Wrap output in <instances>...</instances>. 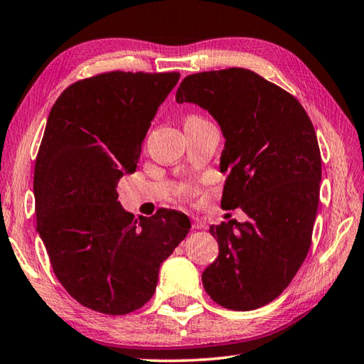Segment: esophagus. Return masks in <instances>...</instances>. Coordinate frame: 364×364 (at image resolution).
I'll return each instance as SVG.
<instances>
[{
    "label": "esophagus",
    "instance_id": "34e87169",
    "mask_svg": "<svg viewBox=\"0 0 364 364\" xmlns=\"http://www.w3.org/2000/svg\"><path fill=\"white\" fill-rule=\"evenodd\" d=\"M193 229H204L205 228V223H204V220H201V218H193V226H191Z\"/></svg>",
    "mask_w": 364,
    "mask_h": 364
}]
</instances>
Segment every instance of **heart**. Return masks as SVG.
Here are the masks:
<instances>
[{
    "label": "heart",
    "instance_id": "1",
    "mask_svg": "<svg viewBox=\"0 0 364 364\" xmlns=\"http://www.w3.org/2000/svg\"><path fill=\"white\" fill-rule=\"evenodd\" d=\"M199 121H204V119H201L199 116H188L187 119H185V122H199Z\"/></svg>",
    "mask_w": 364,
    "mask_h": 364
}]
</instances>
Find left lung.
Listing matches in <instances>:
<instances>
[{"label":"left lung","mask_w":364,"mask_h":364,"mask_svg":"<svg viewBox=\"0 0 364 364\" xmlns=\"http://www.w3.org/2000/svg\"><path fill=\"white\" fill-rule=\"evenodd\" d=\"M176 102L218 122L228 173L221 207L248 217L210 226L220 253L203 286L228 309L261 308L289 286L311 245L322 179L313 124L291 94L242 68L185 77Z\"/></svg>","instance_id":"8db88e82"}]
</instances>
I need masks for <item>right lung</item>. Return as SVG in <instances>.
Here are the masks:
<instances>
[{"instance_id": "obj_1", "label": "right lung", "mask_w": 364, "mask_h": 364, "mask_svg": "<svg viewBox=\"0 0 364 364\" xmlns=\"http://www.w3.org/2000/svg\"><path fill=\"white\" fill-rule=\"evenodd\" d=\"M179 72H108L70 85L51 108L34 168L37 232L59 283L109 316L151 300L160 265L190 231L179 210H124L117 182Z\"/></svg>"}]
</instances>
